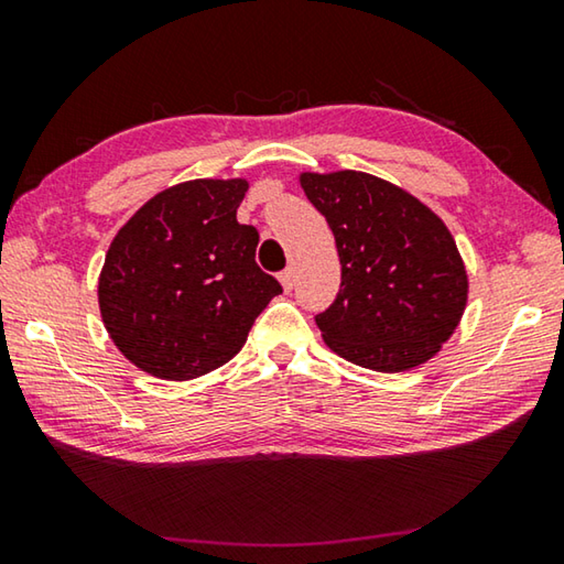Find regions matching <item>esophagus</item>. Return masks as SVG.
Segmentation results:
<instances>
[{
	"mask_svg": "<svg viewBox=\"0 0 564 564\" xmlns=\"http://www.w3.org/2000/svg\"><path fill=\"white\" fill-rule=\"evenodd\" d=\"M279 281H281V285H283V291L289 293L293 285H295V273H293V269H285L281 275H279Z\"/></svg>",
	"mask_w": 564,
	"mask_h": 564,
	"instance_id": "1",
	"label": "esophagus"
}]
</instances>
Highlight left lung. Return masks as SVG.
<instances>
[{
  "mask_svg": "<svg viewBox=\"0 0 564 564\" xmlns=\"http://www.w3.org/2000/svg\"><path fill=\"white\" fill-rule=\"evenodd\" d=\"M299 184L326 216L340 259V291L316 316L326 346L378 373L431 360L460 326L470 291L443 218L366 171H303Z\"/></svg>",
  "mask_w": 564,
  "mask_h": 564,
  "instance_id": "1",
  "label": "left lung"
}]
</instances>
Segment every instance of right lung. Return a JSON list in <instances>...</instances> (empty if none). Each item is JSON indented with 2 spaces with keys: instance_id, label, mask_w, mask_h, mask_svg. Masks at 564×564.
Segmentation results:
<instances>
[{
  "instance_id": "1",
  "label": "right lung",
  "mask_w": 564,
  "mask_h": 564,
  "mask_svg": "<svg viewBox=\"0 0 564 564\" xmlns=\"http://www.w3.org/2000/svg\"><path fill=\"white\" fill-rule=\"evenodd\" d=\"M246 191V178L184 181L113 236L99 273L101 321L144 373L191 380L221 368L281 293L256 263L259 231L236 218Z\"/></svg>"
}]
</instances>
